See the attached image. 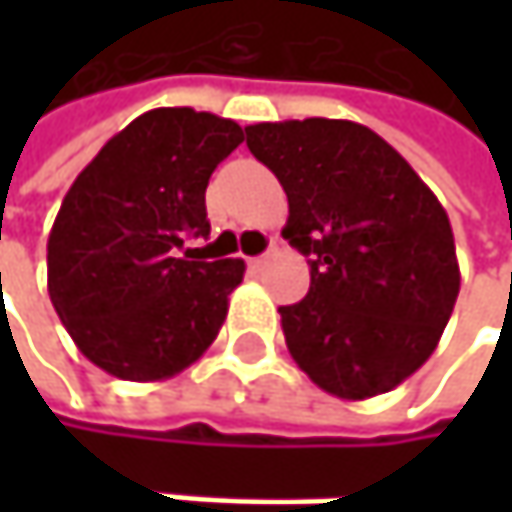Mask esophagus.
Masks as SVG:
<instances>
[{"label":"esophagus","instance_id":"34e87169","mask_svg":"<svg viewBox=\"0 0 512 512\" xmlns=\"http://www.w3.org/2000/svg\"><path fill=\"white\" fill-rule=\"evenodd\" d=\"M266 260H269V255H257V257H249V266H252V269H257V266H263V263H266Z\"/></svg>","mask_w":512,"mask_h":512}]
</instances>
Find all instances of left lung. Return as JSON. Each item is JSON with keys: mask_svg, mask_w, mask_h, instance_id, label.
I'll return each instance as SVG.
<instances>
[{"mask_svg": "<svg viewBox=\"0 0 512 512\" xmlns=\"http://www.w3.org/2000/svg\"><path fill=\"white\" fill-rule=\"evenodd\" d=\"M246 145L287 192L284 240L311 257V290L278 308L293 361L344 400L397 388L433 356L460 293L445 207L356 121L252 124Z\"/></svg>", "mask_w": 512, "mask_h": 512, "instance_id": "left-lung-1", "label": "left lung"}]
</instances>
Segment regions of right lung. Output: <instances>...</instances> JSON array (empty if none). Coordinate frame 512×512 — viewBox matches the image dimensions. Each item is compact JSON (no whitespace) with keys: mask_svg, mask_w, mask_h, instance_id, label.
I'll return each mask as SVG.
<instances>
[{"mask_svg":"<svg viewBox=\"0 0 512 512\" xmlns=\"http://www.w3.org/2000/svg\"><path fill=\"white\" fill-rule=\"evenodd\" d=\"M240 142L237 121L151 109L67 189L47 240V287L79 353L106 373L168 379L216 341L246 263L177 249L210 234L204 192Z\"/></svg>","mask_w":512,"mask_h":512,"instance_id":"obj_1","label":"right lung"}]
</instances>
